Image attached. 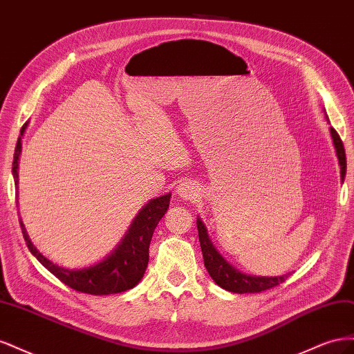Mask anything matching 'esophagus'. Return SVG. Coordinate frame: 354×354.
Masks as SVG:
<instances>
[{
	"instance_id": "obj_1",
	"label": "esophagus",
	"mask_w": 354,
	"mask_h": 354,
	"mask_svg": "<svg viewBox=\"0 0 354 354\" xmlns=\"http://www.w3.org/2000/svg\"><path fill=\"white\" fill-rule=\"evenodd\" d=\"M178 196L185 201H195L199 196V187L198 185L192 183V181H185L177 187Z\"/></svg>"
}]
</instances>
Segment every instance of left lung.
Listing matches in <instances>:
<instances>
[{
    "instance_id": "8db88e82",
    "label": "left lung",
    "mask_w": 354,
    "mask_h": 354,
    "mask_svg": "<svg viewBox=\"0 0 354 354\" xmlns=\"http://www.w3.org/2000/svg\"><path fill=\"white\" fill-rule=\"evenodd\" d=\"M326 120H328V116H326ZM329 131H330V137H332V143H334V147H335L337 158H338V164H339V169H341V181H344L346 169H347L344 146H342L341 138L334 128L330 127ZM196 226H198V233H199V242H201V250H202V255H203V263H205L207 270H208L209 276L212 277V281L216 282L218 286H221L223 289H226V291L236 292V294L261 292V291H266V289L277 286L288 279L289 273L282 274V276H255V274H248V273H243V272L238 270L236 267H233L216 250V246L212 245V242L208 236V230L205 227V224H203V221L199 217L196 220Z\"/></svg>"
}]
</instances>
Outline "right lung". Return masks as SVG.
<instances>
[{
	"label": "right lung",
	"mask_w": 354,
	"mask_h": 354,
	"mask_svg": "<svg viewBox=\"0 0 354 354\" xmlns=\"http://www.w3.org/2000/svg\"><path fill=\"white\" fill-rule=\"evenodd\" d=\"M26 125L28 122L17 138L13 158L12 171L16 189L19 185L17 169L20 152H22V136L26 130ZM169 198L171 194H167L149 201L138 211L130 227L125 232V236L116 245V248L99 263L82 267V269H66V267L55 264L46 255H42L35 248V245L30 242L22 218H20V227H22L24 238L30 254L63 283L71 286L75 291L91 295L118 294L128 291L142 281L149 263V245H151L155 227L158 226L159 220L165 216L169 207Z\"/></svg>",
	"instance_id": "1"
}]
</instances>
